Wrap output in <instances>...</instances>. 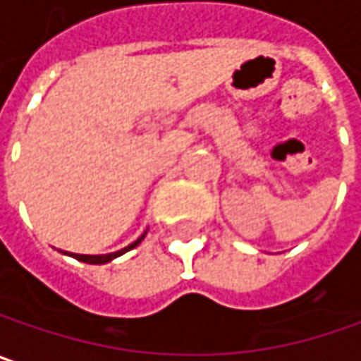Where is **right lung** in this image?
<instances>
[{"label":"right lung","mask_w":361,"mask_h":361,"mask_svg":"<svg viewBox=\"0 0 361 361\" xmlns=\"http://www.w3.org/2000/svg\"><path fill=\"white\" fill-rule=\"evenodd\" d=\"M145 235H147V231L138 237L135 243H130L128 247H124V249H120V251H114V253H106V255H83V253H69V251H61V253H65V255H69V257H75L77 262H83V264H92V265H102V264H108V262H112V259H116L120 257L122 253H126V251H130V249H135L142 239H145Z\"/></svg>","instance_id":"1"}]
</instances>
